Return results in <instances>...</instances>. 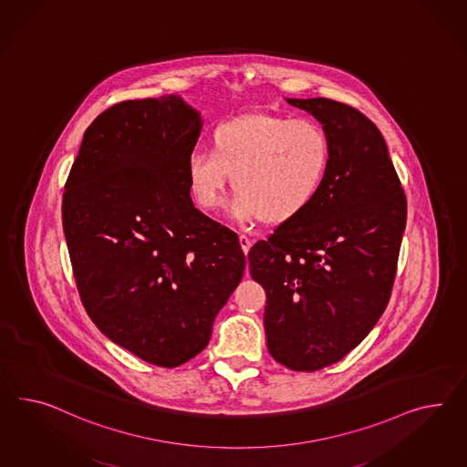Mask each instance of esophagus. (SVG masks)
Listing matches in <instances>:
<instances>
[{
    "label": "esophagus",
    "mask_w": 467,
    "mask_h": 467,
    "mask_svg": "<svg viewBox=\"0 0 467 467\" xmlns=\"http://www.w3.org/2000/svg\"><path fill=\"white\" fill-rule=\"evenodd\" d=\"M239 242H240V247H242V251H244V254H245V255H247V254H249V251H251V245H252L251 240L247 239V237H245V235H240Z\"/></svg>",
    "instance_id": "1"
}]
</instances>
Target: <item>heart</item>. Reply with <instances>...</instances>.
<instances>
[{"mask_svg": "<svg viewBox=\"0 0 467 467\" xmlns=\"http://www.w3.org/2000/svg\"><path fill=\"white\" fill-rule=\"evenodd\" d=\"M332 147L320 123L285 115H245L223 121L210 137V152H192L186 164L194 203L216 208L227 186L228 212L239 220L279 225L295 220L322 190Z\"/></svg>", "mask_w": 467, "mask_h": 467, "instance_id": "obj_1", "label": "heart"}]
</instances>
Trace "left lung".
<instances>
[{
    "label": "left lung",
    "mask_w": 467,
    "mask_h": 467,
    "mask_svg": "<svg viewBox=\"0 0 467 467\" xmlns=\"http://www.w3.org/2000/svg\"><path fill=\"white\" fill-rule=\"evenodd\" d=\"M286 101L322 123L330 168L315 202L255 242L247 257L267 296L269 354L293 371L311 372L359 346L386 310L407 196L383 135L359 109L328 98Z\"/></svg>",
    "instance_id": "left-lung-1"
}]
</instances>
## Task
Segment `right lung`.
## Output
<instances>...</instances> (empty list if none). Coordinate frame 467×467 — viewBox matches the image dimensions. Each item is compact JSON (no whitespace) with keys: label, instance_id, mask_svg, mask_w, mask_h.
I'll return each instance as SVG.
<instances>
[{"label":"right lung","instance_id":"add662e5","mask_svg":"<svg viewBox=\"0 0 467 467\" xmlns=\"http://www.w3.org/2000/svg\"><path fill=\"white\" fill-rule=\"evenodd\" d=\"M202 117L181 96L129 99L84 132L62 227L84 308L115 344L178 368L210 342L245 269L239 235L194 208Z\"/></svg>","mask_w":467,"mask_h":467}]
</instances>
